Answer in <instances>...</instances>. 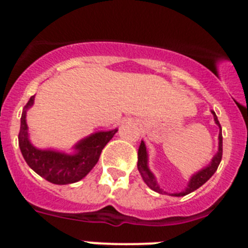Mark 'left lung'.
I'll return each instance as SVG.
<instances>
[{"label": "left lung", "mask_w": 248, "mask_h": 248, "mask_svg": "<svg viewBox=\"0 0 248 248\" xmlns=\"http://www.w3.org/2000/svg\"><path fill=\"white\" fill-rule=\"evenodd\" d=\"M212 115H214V120L216 123V125L220 129V133H218V149L217 153L214 155V157L211 159L210 164L207 166H205L203 169L199 170L198 172H195L191 177H190L187 186L185 187V190L180 192H174V194H169L171 196H185V195L190 194V192L198 190L200 186H202L206 181L209 180L210 177L216 172L218 165L221 163V159H222V129H221L220 122H218L216 114L214 110H211ZM138 170H139L140 175L143 177L144 183L150 187L151 190L159 192V194H168L166 191H164L163 189H160L159 184L156 181V177L155 175L151 172V170L149 169V155L148 150H146L145 143L141 140V144L139 146V151H138Z\"/></svg>", "instance_id": "left-lung-1"}]
</instances>
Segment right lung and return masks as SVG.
<instances>
[{"label":"right lung","mask_w":248,"mask_h":248,"mask_svg":"<svg viewBox=\"0 0 248 248\" xmlns=\"http://www.w3.org/2000/svg\"><path fill=\"white\" fill-rule=\"evenodd\" d=\"M34 95L25 105L21 117L18 144L21 153L34 172L56 185H67L82 180L89 174L99 160L102 150L114 137L118 129L97 131L79 140L73 146V153L67 154L54 149H38L31 143L28 125L26 122L27 110L33 105Z\"/></svg>","instance_id":"right-lung-1"}]
</instances>
